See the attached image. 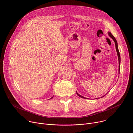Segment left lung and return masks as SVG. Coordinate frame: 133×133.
Wrapping results in <instances>:
<instances>
[{
  "label": "left lung",
  "instance_id": "1",
  "mask_svg": "<svg viewBox=\"0 0 133 133\" xmlns=\"http://www.w3.org/2000/svg\"><path fill=\"white\" fill-rule=\"evenodd\" d=\"M108 35H109V36L111 38L114 40V42H115V47H116V51H117V55H118V57L119 65V66H120V63H121V56H120L119 51V50H118V48L117 42V41H116V39H115V38L114 37V36H113V35H112L110 32H108ZM119 67H120V66H119ZM119 71H120V68H119ZM76 93H77V94L78 95V96H79L80 97H81V98H85V97H83L82 96L80 95L79 94H78L77 92V91H76ZM103 97H104V96H103Z\"/></svg>",
  "mask_w": 133,
  "mask_h": 133
}]
</instances>
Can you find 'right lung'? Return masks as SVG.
I'll list each match as a JSON object with an SVG mask.
<instances>
[{
  "mask_svg": "<svg viewBox=\"0 0 133 133\" xmlns=\"http://www.w3.org/2000/svg\"><path fill=\"white\" fill-rule=\"evenodd\" d=\"M52 97H51V98H50V99H51V98H52Z\"/></svg>",
  "mask_w": 133,
  "mask_h": 133,
  "instance_id": "right-lung-1",
  "label": "right lung"
}]
</instances>
